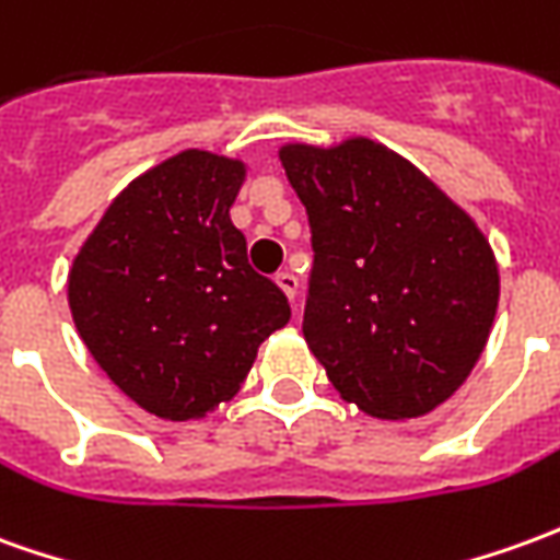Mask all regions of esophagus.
<instances>
[{"mask_svg": "<svg viewBox=\"0 0 560 560\" xmlns=\"http://www.w3.org/2000/svg\"><path fill=\"white\" fill-rule=\"evenodd\" d=\"M276 284H279L281 293H284L291 303L296 300V288H300V281H296V276H293V272H279V276H276Z\"/></svg>", "mask_w": 560, "mask_h": 560, "instance_id": "esophagus-1", "label": "esophagus"}]
</instances>
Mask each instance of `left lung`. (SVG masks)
Segmentation results:
<instances>
[{"instance_id": "left-lung-1", "label": "left lung", "mask_w": 560, "mask_h": 560, "mask_svg": "<svg viewBox=\"0 0 560 560\" xmlns=\"http://www.w3.org/2000/svg\"><path fill=\"white\" fill-rule=\"evenodd\" d=\"M315 267L303 336L366 416H428L482 358L498 315L494 252L470 214L385 144H281Z\"/></svg>"}]
</instances>
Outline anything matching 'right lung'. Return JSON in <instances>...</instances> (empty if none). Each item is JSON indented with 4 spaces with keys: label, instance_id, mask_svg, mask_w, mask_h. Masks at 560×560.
<instances>
[{
    "label": "right lung",
    "instance_id": "add662e5",
    "mask_svg": "<svg viewBox=\"0 0 560 560\" xmlns=\"http://www.w3.org/2000/svg\"><path fill=\"white\" fill-rule=\"evenodd\" d=\"M245 163L187 148L124 187L69 269L84 346L130 400L166 421L212 412L291 318L230 221Z\"/></svg>",
    "mask_w": 560,
    "mask_h": 560
}]
</instances>
